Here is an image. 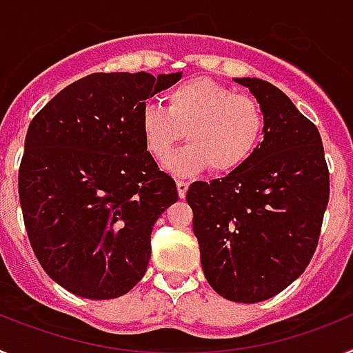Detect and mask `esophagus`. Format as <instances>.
<instances>
[{
	"instance_id": "1",
	"label": "esophagus",
	"mask_w": 353,
	"mask_h": 353,
	"mask_svg": "<svg viewBox=\"0 0 353 353\" xmlns=\"http://www.w3.org/2000/svg\"><path fill=\"white\" fill-rule=\"evenodd\" d=\"M176 189H179L180 198H185L187 189H189V182H187V180H183V179H179V180H176Z\"/></svg>"
}]
</instances>
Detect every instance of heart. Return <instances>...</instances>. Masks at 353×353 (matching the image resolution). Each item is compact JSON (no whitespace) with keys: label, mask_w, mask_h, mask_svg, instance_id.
Segmentation results:
<instances>
[{"label":"heart","mask_w":353,"mask_h":353,"mask_svg":"<svg viewBox=\"0 0 353 353\" xmlns=\"http://www.w3.org/2000/svg\"><path fill=\"white\" fill-rule=\"evenodd\" d=\"M166 109L146 105L139 120L145 148L166 162L183 134L189 145L168 162L173 173L191 174L205 168L228 174L256 152L265 129L260 102L212 79H191L171 88Z\"/></svg>","instance_id":"b5f03b06"}]
</instances>
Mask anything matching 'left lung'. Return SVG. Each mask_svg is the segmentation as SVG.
<instances>
[{"label": "left lung", "instance_id": "left-lung-1", "mask_svg": "<svg viewBox=\"0 0 353 353\" xmlns=\"http://www.w3.org/2000/svg\"><path fill=\"white\" fill-rule=\"evenodd\" d=\"M265 136L244 166L187 191L208 285L233 302H261L292 285L316 251L329 203L320 132L288 97L256 77Z\"/></svg>", "mask_w": 353, "mask_h": 353}]
</instances>
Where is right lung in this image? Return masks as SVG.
I'll return each mask as SVG.
<instances>
[{
	"instance_id": "1",
	"label": "right lung",
	"mask_w": 353,
	"mask_h": 353,
	"mask_svg": "<svg viewBox=\"0 0 353 353\" xmlns=\"http://www.w3.org/2000/svg\"><path fill=\"white\" fill-rule=\"evenodd\" d=\"M182 74L97 72L68 84L28 127L19 199L28 239L52 281L92 301L125 295L145 276L152 230L179 199L146 152V99Z\"/></svg>"
}]
</instances>
